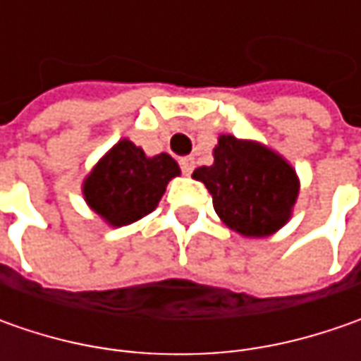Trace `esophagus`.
<instances>
[{
    "label": "esophagus",
    "instance_id": "1",
    "mask_svg": "<svg viewBox=\"0 0 361 361\" xmlns=\"http://www.w3.org/2000/svg\"><path fill=\"white\" fill-rule=\"evenodd\" d=\"M178 164H180V171L185 174H190L195 171V159L192 157H183L178 160Z\"/></svg>",
    "mask_w": 361,
    "mask_h": 361
}]
</instances>
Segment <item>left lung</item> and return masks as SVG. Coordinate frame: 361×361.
<instances>
[{"mask_svg": "<svg viewBox=\"0 0 361 361\" xmlns=\"http://www.w3.org/2000/svg\"><path fill=\"white\" fill-rule=\"evenodd\" d=\"M213 166L192 176L204 183L221 221L245 237H267L281 229L298 199L295 171L265 146L221 136Z\"/></svg>", "mask_w": 361, "mask_h": 361, "instance_id": "obj_1", "label": "left lung"}]
</instances>
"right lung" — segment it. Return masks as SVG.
<instances>
[{
    "label": "right lung",
    "mask_w": 361,
    "mask_h": 361,
    "mask_svg": "<svg viewBox=\"0 0 361 361\" xmlns=\"http://www.w3.org/2000/svg\"><path fill=\"white\" fill-rule=\"evenodd\" d=\"M176 174L180 169L169 154L148 159L142 148L120 140L86 178L84 197L110 225L122 227L148 215Z\"/></svg>",
    "instance_id": "obj_1"
}]
</instances>
